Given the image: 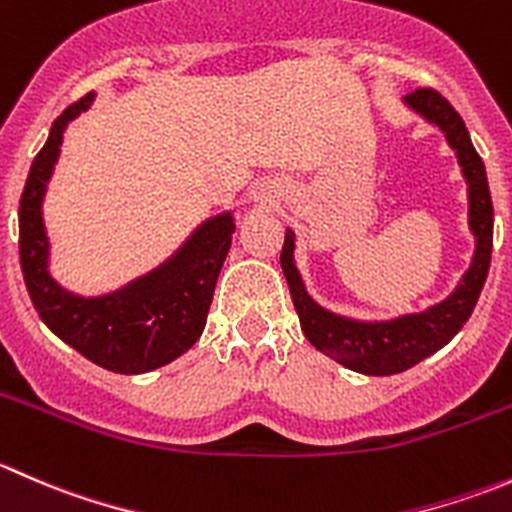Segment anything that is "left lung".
I'll return each instance as SVG.
<instances>
[{
	"mask_svg": "<svg viewBox=\"0 0 512 512\" xmlns=\"http://www.w3.org/2000/svg\"><path fill=\"white\" fill-rule=\"evenodd\" d=\"M406 103L446 133L468 180V200H471L468 225L476 235V255H473L471 270L463 275L456 292L443 299L441 304H433L426 312L406 314V317L391 319V322H354V319L337 317L312 302L297 267H294V235L289 230L280 255L282 272L287 277L289 294H292L294 309L299 314L304 337L322 354L332 356L347 369L369 376H391L411 369L421 359L446 347L461 332L476 307L480 289L485 285L490 250H493V200H490L485 165L473 148L466 123L446 98L428 86L406 96Z\"/></svg>",
	"mask_w": 512,
	"mask_h": 512,
	"instance_id": "obj_1",
	"label": "left lung"
}]
</instances>
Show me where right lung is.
I'll use <instances>...</instances> for the list:
<instances>
[{
  "mask_svg": "<svg viewBox=\"0 0 512 512\" xmlns=\"http://www.w3.org/2000/svg\"><path fill=\"white\" fill-rule=\"evenodd\" d=\"M94 101L91 94L64 108L36 153L19 200V260L34 309L46 327L86 359L116 374H143L188 352L203 334L215 282L230 250V215H218L195 230L173 260L121 292L84 299L64 292L46 272L41 198L59 156L61 136L71 118Z\"/></svg>",
  "mask_w": 512,
  "mask_h": 512,
  "instance_id": "1",
  "label": "right lung"
}]
</instances>
